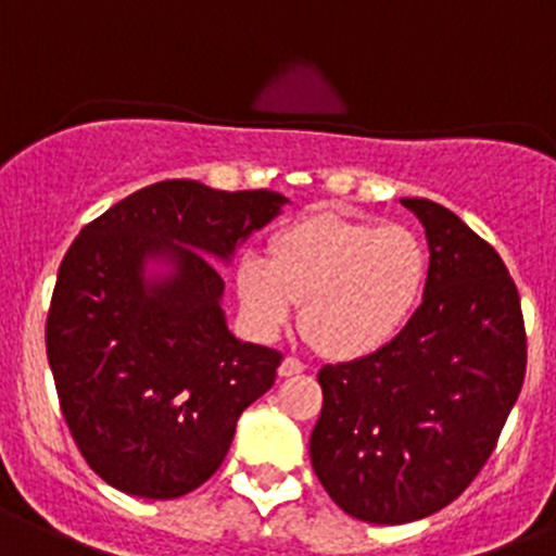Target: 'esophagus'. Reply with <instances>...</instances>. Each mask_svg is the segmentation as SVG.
I'll return each mask as SVG.
<instances>
[{"label":"esophagus","instance_id":"obj_1","mask_svg":"<svg viewBox=\"0 0 556 556\" xmlns=\"http://www.w3.org/2000/svg\"><path fill=\"white\" fill-rule=\"evenodd\" d=\"M299 372H304V365L299 359H293V356H285L282 365H279V376L282 378H290V376H299Z\"/></svg>","mask_w":556,"mask_h":556}]
</instances>
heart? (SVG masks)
<instances>
[{"label": "heart", "instance_id": "b5f03b06", "mask_svg": "<svg viewBox=\"0 0 556 556\" xmlns=\"http://www.w3.org/2000/svg\"><path fill=\"white\" fill-rule=\"evenodd\" d=\"M428 249L401 222H367L318 211L279 227L268 261L236 266L238 307L263 340L302 307V329L331 359H365L395 340L422 299Z\"/></svg>", "mask_w": 556, "mask_h": 556}]
</instances>
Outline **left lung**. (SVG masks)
Listing matches in <instances>:
<instances>
[{
  "mask_svg": "<svg viewBox=\"0 0 556 556\" xmlns=\"http://www.w3.org/2000/svg\"><path fill=\"white\" fill-rule=\"evenodd\" d=\"M430 249L422 304L387 349L320 367L309 458L337 507L408 523L458 500L491 458L527 372L521 299L489 241L406 197Z\"/></svg>",
  "mask_w": 556,
  "mask_h": 556,
  "instance_id": "left-lung-1",
  "label": "left lung"
}]
</instances>
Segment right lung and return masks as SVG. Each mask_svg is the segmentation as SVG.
Masks as SVG:
<instances>
[{
  "label": "right lung",
  "instance_id": "right-lung-1",
  "mask_svg": "<svg viewBox=\"0 0 556 556\" xmlns=\"http://www.w3.org/2000/svg\"><path fill=\"white\" fill-rule=\"evenodd\" d=\"M288 205L268 189L161 180L85 225L65 252L46 318L62 417L101 480L178 500L225 460L243 408L271 389L282 354L230 334L211 257ZM148 260L169 262L143 277Z\"/></svg>",
  "mask_w": 556,
  "mask_h": 556
}]
</instances>
